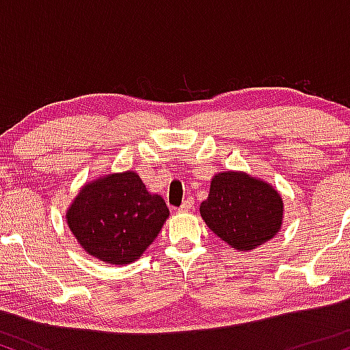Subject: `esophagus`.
Segmentation results:
<instances>
[{
  "instance_id": "34e87169",
  "label": "esophagus",
  "mask_w": 350,
  "mask_h": 350,
  "mask_svg": "<svg viewBox=\"0 0 350 350\" xmlns=\"http://www.w3.org/2000/svg\"><path fill=\"white\" fill-rule=\"evenodd\" d=\"M192 207H194V199L187 198V199L183 202V206L179 207V211H180V212H189V211H192Z\"/></svg>"
}]
</instances>
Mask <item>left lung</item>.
Segmentation results:
<instances>
[{"instance_id": "left-lung-1", "label": "left lung", "mask_w": 350, "mask_h": 350, "mask_svg": "<svg viewBox=\"0 0 350 350\" xmlns=\"http://www.w3.org/2000/svg\"><path fill=\"white\" fill-rule=\"evenodd\" d=\"M200 215L214 234L235 250H253L281 228L283 200L278 191L247 172L226 171L211 180Z\"/></svg>"}]
</instances>
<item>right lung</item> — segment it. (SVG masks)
<instances>
[{"label": "right lung", "mask_w": 350, "mask_h": 350, "mask_svg": "<svg viewBox=\"0 0 350 350\" xmlns=\"http://www.w3.org/2000/svg\"><path fill=\"white\" fill-rule=\"evenodd\" d=\"M80 247L100 262L138 260L170 217L161 196L151 194L133 171L103 176L80 189L67 211Z\"/></svg>", "instance_id": "obj_1"}]
</instances>
